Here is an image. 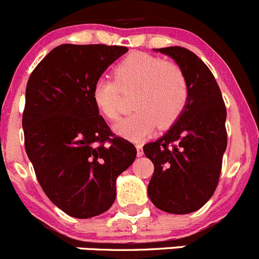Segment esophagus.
<instances>
[{
    "label": "esophagus",
    "instance_id": "1",
    "mask_svg": "<svg viewBox=\"0 0 259 259\" xmlns=\"http://www.w3.org/2000/svg\"><path fill=\"white\" fill-rule=\"evenodd\" d=\"M135 146H137V154H138V156H142L143 154H144V151H143V145L138 143V144L135 145Z\"/></svg>",
    "mask_w": 259,
    "mask_h": 259
}]
</instances>
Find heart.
I'll list each match as a JSON object with an SVG mask.
<instances>
[{"label": "heart", "mask_w": 259, "mask_h": 259, "mask_svg": "<svg viewBox=\"0 0 259 259\" xmlns=\"http://www.w3.org/2000/svg\"><path fill=\"white\" fill-rule=\"evenodd\" d=\"M115 81L100 77L93 86V100L110 120L119 117L120 94L135 89L133 105L137 110L115 125V130L130 140H142L159 122L173 124L184 110L189 85L182 67L174 61L145 52H134L114 69Z\"/></svg>", "instance_id": "obj_1"}]
</instances>
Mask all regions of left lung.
Here are the masks:
<instances>
[{
  "label": "left lung",
  "mask_w": 259,
  "mask_h": 259,
  "mask_svg": "<svg viewBox=\"0 0 259 259\" xmlns=\"http://www.w3.org/2000/svg\"><path fill=\"white\" fill-rule=\"evenodd\" d=\"M155 51L182 67L189 98L176 124L143 148L154 164L148 195L159 209L188 214L202 208L218 185L227 148V110L213 74L194 52L180 46Z\"/></svg>",
  "instance_id": "obj_1"
}]
</instances>
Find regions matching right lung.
Instances as JSON below:
<instances>
[{
  "label": "right lung",
  "mask_w": 259,
  "mask_h": 259,
  "mask_svg": "<svg viewBox=\"0 0 259 259\" xmlns=\"http://www.w3.org/2000/svg\"><path fill=\"white\" fill-rule=\"evenodd\" d=\"M124 46L64 44L35 67L26 86L25 149L49 199L74 218L113 205L116 178L137 149L116 137L93 100V86Z\"/></svg>",
  "instance_id": "add662e5"
}]
</instances>
